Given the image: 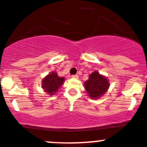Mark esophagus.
Segmentation results:
<instances>
[{
  "instance_id": "obj_1",
  "label": "esophagus",
  "mask_w": 147,
  "mask_h": 147,
  "mask_svg": "<svg viewBox=\"0 0 147 147\" xmlns=\"http://www.w3.org/2000/svg\"><path fill=\"white\" fill-rule=\"evenodd\" d=\"M72 78H75V79H78L79 76H78V75H72Z\"/></svg>"
}]
</instances>
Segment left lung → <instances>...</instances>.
<instances>
[{"label":"left lung","instance_id":"obj_1","mask_svg":"<svg viewBox=\"0 0 147 147\" xmlns=\"http://www.w3.org/2000/svg\"><path fill=\"white\" fill-rule=\"evenodd\" d=\"M85 88L92 99H98L103 95L110 86L106 77L95 71L89 75V79L85 82Z\"/></svg>","mask_w":147,"mask_h":147}]
</instances>
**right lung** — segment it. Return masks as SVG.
Wrapping results in <instances>:
<instances>
[{
  "instance_id": "1",
  "label": "right lung",
  "mask_w": 147,
  "mask_h": 147,
  "mask_svg": "<svg viewBox=\"0 0 147 147\" xmlns=\"http://www.w3.org/2000/svg\"><path fill=\"white\" fill-rule=\"evenodd\" d=\"M64 81L65 78L63 77L61 78L58 76L57 73L55 72H52L42 80V88L48 94L53 95L60 88Z\"/></svg>"
}]
</instances>
